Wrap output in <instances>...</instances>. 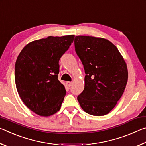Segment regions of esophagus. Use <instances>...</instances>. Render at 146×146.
<instances>
[{
    "mask_svg": "<svg viewBox=\"0 0 146 146\" xmlns=\"http://www.w3.org/2000/svg\"><path fill=\"white\" fill-rule=\"evenodd\" d=\"M66 84H67V86H68V87H71V86H72L73 83L71 82H66Z\"/></svg>",
    "mask_w": 146,
    "mask_h": 146,
    "instance_id": "1",
    "label": "esophagus"
}]
</instances>
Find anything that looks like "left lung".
<instances>
[{
    "label": "left lung",
    "mask_w": 146,
    "mask_h": 146,
    "mask_svg": "<svg viewBox=\"0 0 146 146\" xmlns=\"http://www.w3.org/2000/svg\"><path fill=\"white\" fill-rule=\"evenodd\" d=\"M74 42L86 73L84 89L78 96V102L88 114L107 115L126 86V63L117 47L105 38L76 36Z\"/></svg>",
    "instance_id": "obj_1"
}]
</instances>
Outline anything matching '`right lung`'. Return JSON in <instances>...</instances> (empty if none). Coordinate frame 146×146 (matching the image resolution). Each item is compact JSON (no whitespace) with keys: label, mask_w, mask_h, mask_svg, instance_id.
Wrapping results in <instances>:
<instances>
[{"label":"right lung","mask_w":146,"mask_h":146,"mask_svg":"<svg viewBox=\"0 0 146 146\" xmlns=\"http://www.w3.org/2000/svg\"><path fill=\"white\" fill-rule=\"evenodd\" d=\"M74 37L50 36L31 42L17 57V90L25 105L36 114L49 117L60 110L66 91L58 79V62Z\"/></svg>","instance_id":"add662e5"}]
</instances>
